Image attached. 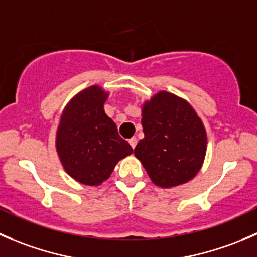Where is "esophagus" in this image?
I'll list each match as a JSON object with an SVG mask.
<instances>
[{"instance_id": "34e87169", "label": "esophagus", "mask_w": 257, "mask_h": 257, "mask_svg": "<svg viewBox=\"0 0 257 257\" xmlns=\"http://www.w3.org/2000/svg\"><path fill=\"white\" fill-rule=\"evenodd\" d=\"M128 142H129V144H131V147L133 148V149H134V148H136L137 143H138V141H137V138H136V137H133V138H131V139H129Z\"/></svg>"}]
</instances>
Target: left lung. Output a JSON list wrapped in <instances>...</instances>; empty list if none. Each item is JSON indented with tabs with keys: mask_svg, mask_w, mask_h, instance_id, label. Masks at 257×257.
Returning a JSON list of instances; mask_svg holds the SVG:
<instances>
[{
	"mask_svg": "<svg viewBox=\"0 0 257 257\" xmlns=\"http://www.w3.org/2000/svg\"><path fill=\"white\" fill-rule=\"evenodd\" d=\"M144 138L134 149L153 184L174 188L191 180L204 164L205 126L190 103L160 90L142 107Z\"/></svg>",
	"mask_w": 257,
	"mask_h": 257,
	"instance_id": "obj_1",
	"label": "left lung"
}]
</instances>
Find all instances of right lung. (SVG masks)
<instances>
[{"instance_id":"right-lung-1","label":"right lung","mask_w":257,"mask_h":257,"mask_svg":"<svg viewBox=\"0 0 257 257\" xmlns=\"http://www.w3.org/2000/svg\"><path fill=\"white\" fill-rule=\"evenodd\" d=\"M108 97L98 84L80 90L66 104L57 128L56 150L64 172L88 186L100 185L133 153L104 112Z\"/></svg>"}]
</instances>
